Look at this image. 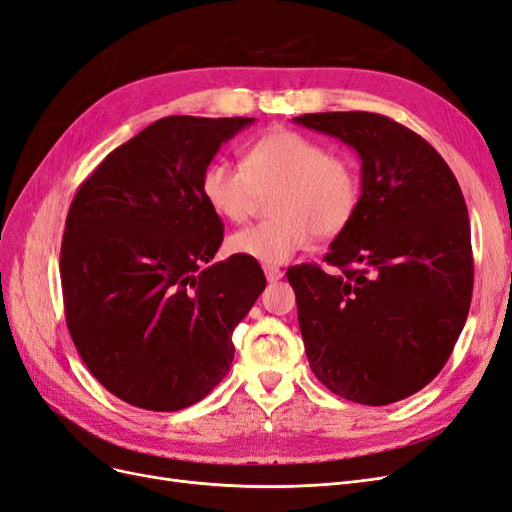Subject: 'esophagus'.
I'll list each match as a JSON object with an SVG mask.
<instances>
[{"label":"esophagus","mask_w":512,"mask_h":512,"mask_svg":"<svg viewBox=\"0 0 512 512\" xmlns=\"http://www.w3.org/2000/svg\"><path fill=\"white\" fill-rule=\"evenodd\" d=\"M265 275H267L269 282H277V280H282V277H284V271H282L280 267L267 265V267H265Z\"/></svg>","instance_id":"1"}]
</instances>
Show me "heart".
<instances>
[{
    "instance_id": "obj_1",
    "label": "heart",
    "mask_w": 512,
    "mask_h": 512,
    "mask_svg": "<svg viewBox=\"0 0 512 512\" xmlns=\"http://www.w3.org/2000/svg\"><path fill=\"white\" fill-rule=\"evenodd\" d=\"M280 188L273 198L275 218L237 230L228 250L265 265H284L318 237H335L354 218L361 179L344 153L329 151L316 138L273 130L245 151L243 168L226 160L211 162L200 192L213 213L228 222L247 220L258 194Z\"/></svg>"
}]
</instances>
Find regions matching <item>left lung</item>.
Segmentation results:
<instances>
[{
    "label": "left lung",
    "mask_w": 512,
    "mask_h": 512,
    "mask_svg": "<svg viewBox=\"0 0 512 512\" xmlns=\"http://www.w3.org/2000/svg\"><path fill=\"white\" fill-rule=\"evenodd\" d=\"M294 123L361 158V200L324 262L286 271L309 367L365 406L421 391L466 324L474 260L468 207L425 138L378 113H312Z\"/></svg>",
    "instance_id": "left-lung-1"
}]
</instances>
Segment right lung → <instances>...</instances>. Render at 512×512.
<instances>
[{
    "instance_id": "right-lung-1",
    "label": "right lung",
    "mask_w": 512,
    "mask_h": 512,
    "mask_svg": "<svg viewBox=\"0 0 512 512\" xmlns=\"http://www.w3.org/2000/svg\"><path fill=\"white\" fill-rule=\"evenodd\" d=\"M254 117H162L108 153L76 192L61 241L72 342L96 380L175 412L228 374L232 331L267 280L252 258L211 262L224 224L200 192L222 143Z\"/></svg>"
}]
</instances>
